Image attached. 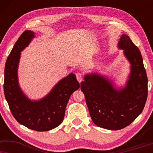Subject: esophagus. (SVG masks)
I'll return each instance as SVG.
<instances>
[{"instance_id":"obj_1","label":"esophagus","mask_w":153,"mask_h":153,"mask_svg":"<svg viewBox=\"0 0 153 153\" xmlns=\"http://www.w3.org/2000/svg\"><path fill=\"white\" fill-rule=\"evenodd\" d=\"M76 77L77 81H78L79 83H81V81H83V74H81V73H80V72H77L76 73Z\"/></svg>"}]
</instances>
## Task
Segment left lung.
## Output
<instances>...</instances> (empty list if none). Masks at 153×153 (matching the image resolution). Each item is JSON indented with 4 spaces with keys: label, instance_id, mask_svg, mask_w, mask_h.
Segmentation results:
<instances>
[{
    "label": "left lung",
    "instance_id": "left-lung-1",
    "mask_svg": "<svg viewBox=\"0 0 153 153\" xmlns=\"http://www.w3.org/2000/svg\"><path fill=\"white\" fill-rule=\"evenodd\" d=\"M118 48L130 63L124 87L116 88L111 79L97 73L85 75L81 83L93 122L110 130L130 125L141 114L148 96V78L139 49L125 34L120 37Z\"/></svg>",
    "mask_w": 153,
    "mask_h": 153
}]
</instances>
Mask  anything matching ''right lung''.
Here are the masks:
<instances>
[{"label": "right lung", "instance_id": "obj_1", "mask_svg": "<svg viewBox=\"0 0 153 153\" xmlns=\"http://www.w3.org/2000/svg\"><path fill=\"white\" fill-rule=\"evenodd\" d=\"M35 37L33 31L25 30L14 45L5 66L4 93L14 118L20 124L33 130L45 131L61 124L69 99L80 85L75 74L70 73L40 100H31L23 93L18 80L21 52Z\"/></svg>", "mask_w": 153, "mask_h": 153}]
</instances>
